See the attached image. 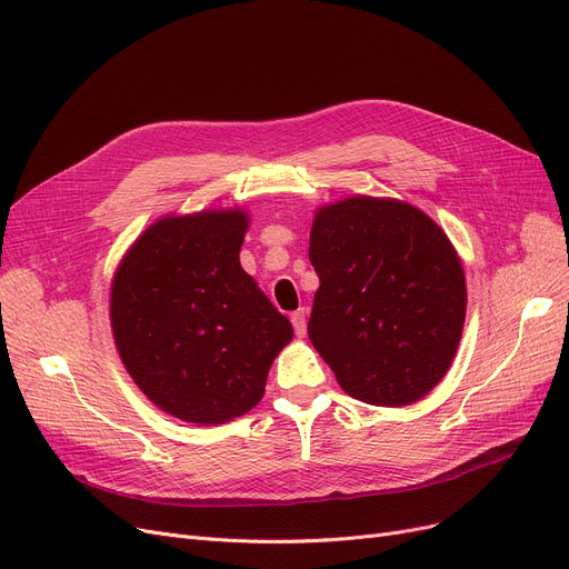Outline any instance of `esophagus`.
Here are the masks:
<instances>
[{
    "mask_svg": "<svg viewBox=\"0 0 569 569\" xmlns=\"http://www.w3.org/2000/svg\"><path fill=\"white\" fill-rule=\"evenodd\" d=\"M290 322H292V327H295V335L302 339V337L307 335V318H305V311H295V313L290 316Z\"/></svg>",
    "mask_w": 569,
    "mask_h": 569,
    "instance_id": "esophagus-1",
    "label": "esophagus"
}]
</instances>
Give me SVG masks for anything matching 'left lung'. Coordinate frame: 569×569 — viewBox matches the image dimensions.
I'll return each mask as SVG.
<instances>
[{"label":"left lung","instance_id":"left-lung-1","mask_svg":"<svg viewBox=\"0 0 569 569\" xmlns=\"http://www.w3.org/2000/svg\"><path fill=\"white\" fill-rule=\"evenodd\" d=\"M309 260V339L341 390L392 408L427 397L466 320L463 267L438 223L401 200L346 198L316 212Z\"/></svg>","mask_w":569,"mask_h":569}]
</instances>
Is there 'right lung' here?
<instances>
[{
	"label": "right lung",
	"instance_id": "obj_1",
	"mask_svg": "<svg viewBox=\"0 0 569 569\" xmlns=\"http://www.w3.org/2000/svg\"><path fill=\"white\" fill-rule=\"evenodd\" d=\"M242 209L166 217L119 262L110 322L142 395L191 425H223L264 395L292 325L239 264Z\"/></svg>",
	"mask_w": 569,
	"mask_h": 569
}]
</instances>
